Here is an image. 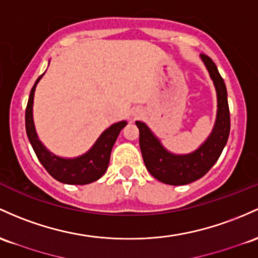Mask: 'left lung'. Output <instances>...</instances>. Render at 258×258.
<instances>
[{"instance_id": "8db88e82", "label": "left lung", "mask_w": 258, "mask_h": 258, "mask_svg": "<svg viewBox=\"0 0 258 258\" xmlns=\"http://www.w3.org/2000/svg\"><path fill=\"white\" fill-rule=\"evenodd\" d=\"M201 57L213 79L218 97L216 126L201 148L187 155L171 154L163 148L146 124L136 121L140 130V147L146 168L155 179L169 185H186L205 176L222 154L230 132V111L225 83L213 60L205 53H201Z\"/></svg>"}]
</instances>
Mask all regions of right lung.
Instances as JSON below:
<instances>
[{"mask_svg":"<svg viewBox=\"0 0 258 258\" xmlns=\"http://www.w3.org/2000/svg\"><path fill=\"white\" fill-rule=\"evenodd\" d=\"M41 76L36 79L30 90L27 109H25V130L36 157L51 176L60 182L69 183V185H87L93 181H97L106 171L112 146L121 130L126 126V121H121L110 126L98 138L93 148L82 157L76 159H63L51 154L38 140L33 122L34 90Z\"/></svg>","mask_w":258,"mask_h":258,"instance_id":"right-lung-1","label":"right lung"}]
</instances>
